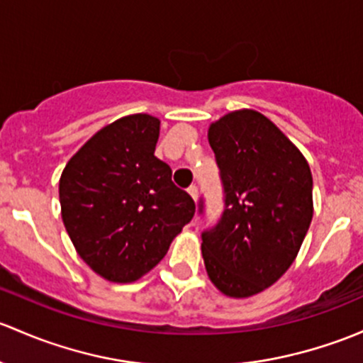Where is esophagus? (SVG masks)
Here are the masks:
<instances>
[{
	"label": "esophagus",
	"mask_w": 363,
	"mask_h": 363,
	"mask_svg": "<svg viewBox=\"0 0 363 363\" xmlns=\"http://www.w3.org/2000/svg\"><path fill=\"white\" fill-rule=\"evenodd\" d=\"M188 193H189V194H191V198H193V200H194V201H196V200H198V188H196V186H191V188H189V189H188Z\"/></svg>",
	"instance_id": "obj_1"
}]
</instances>
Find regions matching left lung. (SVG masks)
<instances>
[{
  "instance_id": "8db88e82",
  "label": "left lung",
  "mask_w": 363,
  "mask_h": 363,
  "mask_svg": "<svg viewBox=\"0 0 363 363\" xmlns=\"http://www.w3.org/2000/svg\"><path fill=\"white\" fill-rule=\"evenodd\" d=\"M208 143L224 212L216 228L201 233V255L212 284L242 299L272 287L291 268L311 224V170L287 135L254 109L213 121Z\"/></svg>"
}]
</instances>
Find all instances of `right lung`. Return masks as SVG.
Segmentation results:
<instances>
[{"label":"right lung","mask_w":363,"mask_h":363,"mask_svg":"<svg viewBox=\"0 0 363 363\" xmlns=\"http://www.w3.org/2000/svg\"><path fill=\"white\" fill-rule=\"evenodd\" d=\"M158 135V118L128 114L91 135L60 175V213L72 245L114 284L151 272L194 216L193 198L155 156Z\"/></svg>","instance_id":"obj_1"}]
</instances>
